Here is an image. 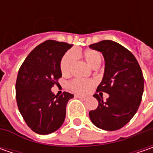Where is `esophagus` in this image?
Instances as JSON below:
<instances>
[{
	"label": "esophagus",
	"instance_id": "esophagus-1",
	"mask_svg": "<svg viewBox=\"0 0 153 153\" xmlns=\"http://www.w3.org/2000/svg\"><path fill=\"white\" fill-rule=\"evenodd\" d=\"M76 97L78 98V99H81V100H85L87 98L85 96H82V95H76Z\"/></svg>",
	"mask_w": 153,
	"mask_h": 153
}]
</instances>
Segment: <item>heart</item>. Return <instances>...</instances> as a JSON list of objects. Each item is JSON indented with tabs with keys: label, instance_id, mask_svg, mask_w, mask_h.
Instances as JSON below:
<instances>
[{
	"label": "heart",
	"instance_id": "b5f03b06",
	"mask_svg": "<svg viewBox=\"0 0 153 153\" xmlns=\"http://www.w3.org/2000/svg\"><path fill=\"white\" fill-rule=\"evenodd\" d=\"M78 51H69L65 55L63 56L60 61V71L63 75H67L70 73L71 68L73 66L75 60H76V55H78ZM83 57L85 59L88 65L92 68L100 66L102 61L101 54L95 50H86L83 53ZM95 84V82L94 80L88 79H80L76 78L72 80L70 82V88L76 94H85L90 91L92 88Z\"/></svg>",
	"mask_w": 153,
	"mask_h": 153
}]
</instances>
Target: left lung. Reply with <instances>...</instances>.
<instances>
[{
    "label": "left lung",
    "instance_id": "left-lung-1",
    "mask_svg": "<svg viewBox=\"0 0 153 153\" xmlns=\"http://www.w3.org/2000/svg\"><path fill=\"white\" fill-rule=\"evenodd\" d=\"M102 53L105 73L96 92L109 94L106 100L94 94L98 107L89 111L92 123L98 128L114 131L126 125L136 113L144 90V77L133 53L119 43L105 40L89 46Z\"/></svg>",
    "mask_w": 153,
    "mask_h": 153
}]
</instances>
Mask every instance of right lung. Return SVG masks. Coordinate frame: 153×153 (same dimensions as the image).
I'll use <instances>...</instances> for the list:
<instances>
[{"label":"right lung","mask_w":153,"mask_h":153,"mask_svg":"<svg viewBox=\"0 0 153 153\" xmlns=\"http://www.w3.org/2000/svg\"><path fill=\"white\" fill-rule=\"evenodd\" d=\"M72 45L48 40L35 48L19 68L16 81L17 105L26 124L39 134H48L62 126L66 105L74 97L51 91L62 76L60 61Z\"/></svg>","instance_id":"add662e5"}]
</instances>
